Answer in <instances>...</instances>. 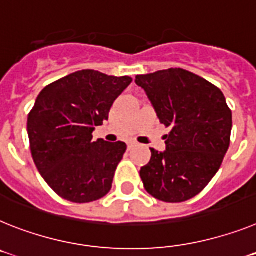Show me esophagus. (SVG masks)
<instances>
[{"mask_svg": "<svg viewBox=\"0 0 256 256\" xmlns=\"http://www.w3.org/2000/svg\"><path fill=\"white\" fill-rule=\"evenodd\" d=\"M134 145H136V144H134V142H128V150L132 149V148H133V146H134Z\"/></svg>", "mask_w": 256, "mask_h": 256, "instance_id": "obj_1", "label": "esophagus"}]
</instances>
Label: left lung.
<instances>
[{
  "instance_id": "left-lung-1",
  "label": "left lung",
  "mask_w": 256,
  "mask_h": 256,
  "mask_svg": "<svg viewBox=\"0 0 256 256\" xmlns=\"http://www.w3.org/2000/svg\"><path fill=\"white\" fill-rule=\"evenodd\" d=\"M159 122L171 128L164 152L152 150L140 171L146 192L163 202L190 200L219 171L230 144L232 111L218 86L182 68L137 75Z\"/></svg>"
}]
</instances>
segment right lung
Wrapping results in <instances>:
<instances>
[{
    "label": "right lung",
    "instance_id": "1",
    "mask_svg": "<svg viewBox=\"0 0 256 256\" xmlns=\"http://www.w3.org/2000/svg\"><path fill=\"white\" fill-rule=\"evenodd\" d=\"M130 82V76L82 70L45 86L36 98L27 120L32 158L64 200L88 203L110 192L126 145L93 141L92 133L108 119L114 101Z\"/></svg>",
    "mask_w": 256,
    "mask_h": 256
}]
</instances>
